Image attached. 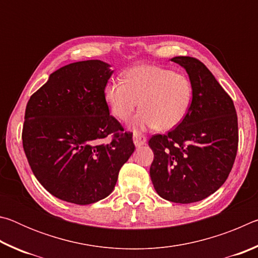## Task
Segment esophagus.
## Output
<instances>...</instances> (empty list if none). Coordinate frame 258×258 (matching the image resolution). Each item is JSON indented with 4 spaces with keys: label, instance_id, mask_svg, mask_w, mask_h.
<instances>
[{
    "label": "esophagus",
    "instance_id": "34e87169",
    "mask_svg": "<svg viewBox=\"0 0 258 258\" xmlns=\"http://www.w3.org/2000/svg\"><path fill=\"white\" fill-rule=\"evenodd\" d=\"M133 142L135 147H141L143 145H146L147 143V138L145 135L142 134H138V133H134L133 135Z\"/></svg>",
    "mask_w": 258,
    "mask_h": 258
}]
</instances>
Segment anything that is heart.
<instances>
[{
	"mask_svg": "<svg viewBox=\"0 0 258 258\" xmlns=\"http://www.w3.org/2000/svg\"><path fill=\"white\" fill-rule=\"evenodd\" d=\"M108 108L126 121L139 106L135 130L158 127L167 131L180 125L190 111L194 87L190 78L168 68L141 64L126 71L123 82L109 81L103 90Z\"/></svg>",
	"mask_w": 258,
	"mask_h": 258,
	"instance_id": "b5f03b06",
	"label": "heart"
}]
</instances>
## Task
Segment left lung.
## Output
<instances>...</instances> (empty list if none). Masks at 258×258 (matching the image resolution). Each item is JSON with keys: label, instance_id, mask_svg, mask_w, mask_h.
I'll use <instances>...</instances> for the list:
<instances>
[{"label": "left lung", "instance_id": "left-lung-1", "mask_svg": "<svg viewBox=\"0 0 258 258\" xmlns=\"http://www.w3.org/2000/svg\"><path fill=\"white\" fill-rule=\"evenodd\" d=\"M172 61L186 71L194 99L180 125L149 140L150 177L161 198L191 204L207 198L228 178L238 150V117L232 99L202 61Z\"/></svg>", "mask_w": 258, "mask_h": 258}]
</instances>
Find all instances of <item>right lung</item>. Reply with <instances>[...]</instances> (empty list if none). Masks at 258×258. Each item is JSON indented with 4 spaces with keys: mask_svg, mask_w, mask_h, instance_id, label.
I'll return each instance as SVG.
<instances>
[{
    "mask_svg": "<svg viewBox=\"0 0 258 258\" xmlns=\"http://www.w3.org/2000/svg\"><path fill=\"white\" fill-rule=\"evenodd\" d=\"M109 67L100 60L67 64L52 73L26 106L21 138L30 168L64 202L90 205L108 197L135 149L103 97L113 73ZM110 134L111 141L103 143Z\"/></svg>",
    "mask_w": 258,
    "mask_h": 258,
    "instance_id": "add662e5",
    "label": "right lung"
}]
</instances>
